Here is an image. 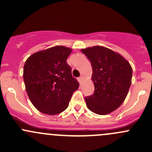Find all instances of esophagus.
<instances>
[{
	"label": "esophagus",
	"mask_w": 152,
	"mask_h": 152,
	"mask_svg": "<svg viewBox=\"0 0 152 152\" xmlns=\"http://www.w3.org/2000/svg\"><path fill=\"white\" fill-rule=\"evenodd\" d=\"M83 79H84V77H83L82 76H81L79 78V81H80V82H82V81H83Z\"/></svg>",
	"instance_id": "esophagus-1"
}]
</instances>
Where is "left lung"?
<instances>
[{
    "mask_svg": "<svg viewBox=\"0 0 152 152\" xmlns=\"http://www.w3.org/2000/svg\"><path fill=\"white\" fill-rule=\"evenodd\" d=\"M91 62L95 91L85 97L87 108L97 114L105 115L119 108L131 85L132 70L127 60L104 47L81 49Z\"/></svg>",
    "mask_w": 152,
    "mask_h": 152,
    "instance_id": "obj_1",
    "label": "left lung"
}]
</instances>
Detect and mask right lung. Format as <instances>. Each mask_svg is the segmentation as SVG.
I'll use <instances>...</instances> for the list:
<instances>
[{
	"mask_svg": "<svg viewBox=\"0 0 152 152\" xmlns=\"http://www.w3.org/2000/svg\"><path fill=\"white\" fill-rule=\"evenodd\" d=\"M71 52L68 47L56 46L33 54L25 62L23 79L26 92L33 105L43 114L63 112L79 88L66 61Z\"/></svg>",
	"mask_w": 152,
	"mask_h": 152,
	"instance_id": "add662e5",
	"label": "right lung"
}]
</instances>
